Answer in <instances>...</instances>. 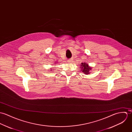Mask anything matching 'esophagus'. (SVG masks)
<instances>
[{
    "label": "esophagus",
    "mask_w": 132,
    "mask_h": 132,
    "mask_svg": "<svg viewBox=\"0 0 132 132\" xmlns=\"http://www.w3.org/2000/svg\"><path fill=\"white\" fill-rule=\"evenodd\" d=\"M72 60H68V62H69V63H72Z\"/></svg>",
    "instance_id": "obj_1"
}]
</instances>
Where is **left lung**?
Returning <instances> with one entry per match:
<instances>
[{
	"instance_id": "left-lung-1",
	"label": "left lung",
	"mask_w": 132,
	"mask_h": 132,
	"mask_svg": "<svg viewBox=\"0 0 132 132\" xmlns=\"http://www.w3.org/2000/svg\"><path fill=\"white\" fill-rule=\"evenodd\" d=\"M80 70H81L82 73L86 75L90 73V71L92 70V67L89 66L88 64L86 63H81V64L80 65Z\"/></svg>"
}]
</instances>
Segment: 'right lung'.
<instances>
[{"instance_id": "obj_1", "label": "right lung", "mask_w": 132, "mask_h": 132, "mask_svg": "<svg viewBox=\"0 0 132 132\" xmlns=\"http://www.w3.org/2000/svg\"><path fill=\"white\" fill-rule=\"evenodd\" d=\"M55 64H57V62H55ZM53 69V68H51V69ZM50 71H52V70H50Z\"/></svg>"}]
</instances>
